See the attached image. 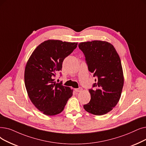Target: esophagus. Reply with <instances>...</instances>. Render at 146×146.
I'll return each instance as SVG.
<instances>
[{"instance_id":"1","label":"esophagus","mask_w":146,"mask_h":146,"mask_svg":"<svg viewBox=\"0 0 146 146\" xmlns=\"http://www.w3.org/2000/svg\"><path fill=\"white\" fill-rule=\"evenodd\" d=\"M82 91V88L81 87H79V88H77V89H75V91L77 92H81Z\"/></svg>"}]
</instances>
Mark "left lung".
Here are the masks:
<instances>
[{"mask_svg": "<svg viewBox=\"0 0 146 146\" xmlns=\"http://www.w3.org/2000/svg\"><path fill=\"white\" fill-rule=\"evenodd\" d=\"M79 48L84 54L88 70L96 83L90 89L91 100L85 110L95 115L110 111L120 100L124 78L121 61L111 43L101 40L81 42Z\"/></svg>", "mask_w": 146, "mask_h": 146, "instance_id": "1", "label": "left lung"}]
</instances>
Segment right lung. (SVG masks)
Segmentation results:
<instances>
[{
    "label": "right lung",
    "mask_w": 146,
    "mask_h": 146,
    "mask_svg": "<svg viewBox=\"0 0 146 146\" xmlns=\"http://www.w3.org/2000/svg\"><path fill=\"white\" fill-rule=\"evenodd\" d=\"M77 45V42L48 40L40 43L30 56L25 68V86L31 101L44 115L60 113L72 96L73 90L56 83L54 78L61 71L64 58Z\"/></svg>",
    "instance_id": "add662e5"
}]
</instances>
